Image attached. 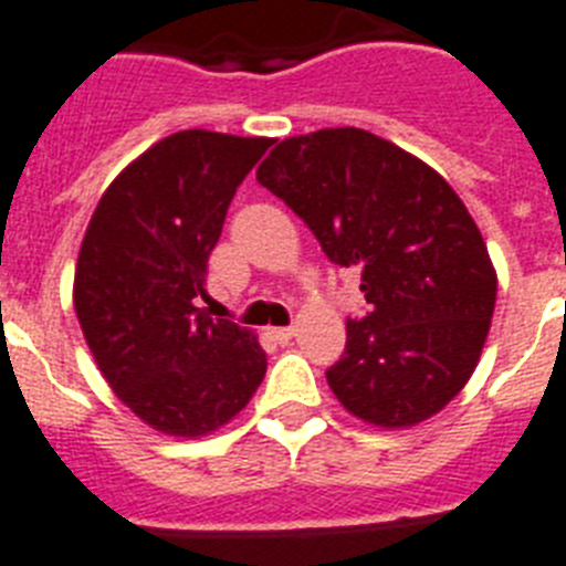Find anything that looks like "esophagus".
I'll return each instance as SVG.
<instances>
[{
    "label": "esophagus",
    "mask_w": 566,
    "mask_h": 566,
    "mask_svg": "<svg viewBox=\"0 0 566 566\" xmlns=\"http://www.w3.org/2000/svg\"><path fill=\"white\" fill-rule=\"evenodd\" d=\"M269 335H272V338L277 340V344H289V340L294 338V329H292V326H283V329H272V333H269Z\"/></svg>",
    "instance_id": "34e87169"
}]
</instances>
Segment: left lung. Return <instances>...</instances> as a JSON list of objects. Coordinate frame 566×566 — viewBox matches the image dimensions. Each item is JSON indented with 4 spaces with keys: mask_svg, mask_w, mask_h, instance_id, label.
Instances as JSON below:
<instances>
[{
    "mask_svg": "<svg viewBox=\"0 0 566 566\" xmlns=\"http://www.w3.org/2000/svg\"><path fill=\"white\" fill-rule=\"evenodd\" d=\"M256 181L335 265L361 272L370 312L347 321V349L326 370L335 399L385 431L440 413L478 367L497 301L483 233L454 188L356 126L280 142Z\"/></svg>",
    "mask_w": 566,
    "mask_h": 566,
    "instance_id": "left-lung-1",
    "label": "left lung"
}]
</instances>
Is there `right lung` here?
I'll use <instances>...</instances> for the list:
<instances>
[{
    "instance_id": "add662e5",
    "label": "right lung",
    "mask_w": 566,
    "mask_h": 566,
    "mask_svg": "<svg viewBox=\"0 0 566 566\" xmlns=\"http://www.w3.org/2000/svg\"><path fill=\"white\" fill-rule=\"evenodd\" d=\"M272 138L181 129L129 161L88 219L74 312L97 370L153 431L196 440L265 376L251 329L196 306L228 205Z\"/></svg>"
}]
</instances>
